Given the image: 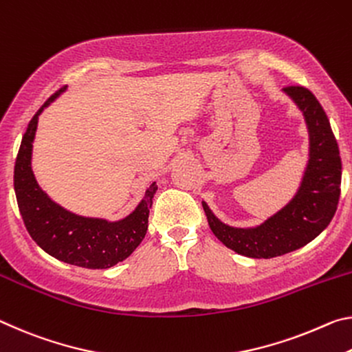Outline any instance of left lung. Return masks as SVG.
I'll list each match as a JSON object with an SVG mask.
<instances>
[{"label":"left lung","instance_id":"1","mask_svg":"<svg viewBox=\"0 0 352 352\" xmlns=\"http://www.w3.org/2000/svg\"><path fill=\"white\" fill-rule=\"evenodd\" d=\"M284 91L302 111L310 140L309 164L295 198L261 226L250 229L221 223L203 203L215 237L229 250L252 258L278 257L307 245L331 223L340 199L342 159L329 118L309 89L289 85Z\"/></svg>","mask_w":352,"mask_h":352}]
</instances>
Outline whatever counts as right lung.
Masks as SVG:
<instances>
[{"mask_svg":"<svg viewBox=\"0 0 352 352\" xmlns=\"http://www.w3.org/2000/svg\"><path fill=\"white\" fill-rule=\"evenodd\" d=\"M63 90L65 87L46 100L23 135L14 168L16 203L28 232L50 256L82 268H111L129 257L145 237L149 209L157 186L153 182L137 209L123 220L113 223L101 218L74 215L48 198V195L38 187L31 168L32 142L36 137L38 115Z\"/></svg>","mask_w":352,"mask_h":352,"instance_id":"obj_1","label":"right lung"}]
</instances>
